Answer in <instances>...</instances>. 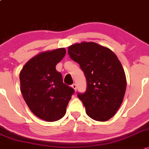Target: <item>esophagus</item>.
<instances>
[{"label": "esophagus", "mask_w": 149, "mask_h": 149, "mask_svg": "<svg viewBox=\"0 0 149 149\" xmlns=\"http://www.w3.org/2000/svg\"><path fill=\"white\" fill-rule=\"evenodd\" d=\"M72 87L73 88V89H74V91H77V85L75 84H73L72 85Z\"/></svg>", "instance_id": "1"}]
</instances>
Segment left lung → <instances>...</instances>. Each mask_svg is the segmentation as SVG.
Wrapping results in <instances>:
<instances>
[{
  "instance_id": "1",
  "label": "left lung",
  "mask_w": 149,
  "mask_h": 149,
  "mask_svg": "<svg viewBox=\"0 0 149 149\" xmlns=\"http://www.w3.org/2000/svg\"><path fill=\"white\" fill-rule=\"evenodd\" d=\"M68 54L79 63L87 87L78 93L91 119L104 122L114 116L123 103L127 80L123 65L111 49L94 42L74 43Z\"/></svg>"
}]
</instances>
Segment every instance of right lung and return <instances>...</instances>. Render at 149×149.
Listing matches in <instances>:
<instances>
[{
  "label": "right lung",
  "mask_w": 149,
  "mask_h": 149,
  "mask_svg": "<svg viewBox=\"0 0 149 149\" xmlns=\"http://www.w3.org/2000/svg\"><path fill=\"white\" fill-rule=\"evenodd\" d=\"M64 48L41 52L23 67L20 90L30 111L40 119L54 122L64 116L72 88L63 84L56 65L65 56Z\"/></svg>",
  "instance_id": "obj_1"
}]
</instances>
